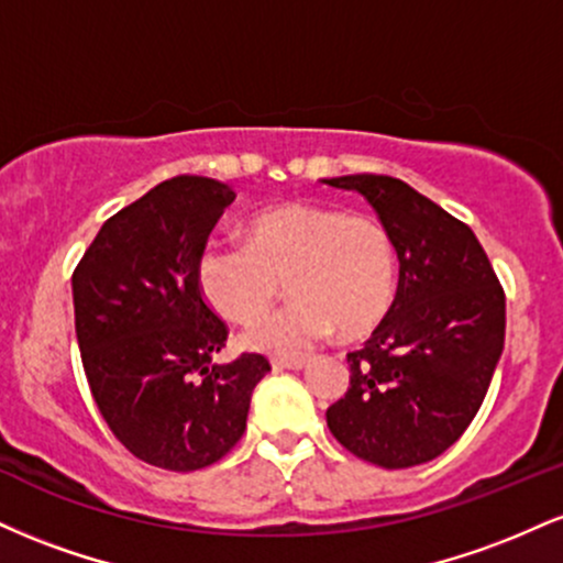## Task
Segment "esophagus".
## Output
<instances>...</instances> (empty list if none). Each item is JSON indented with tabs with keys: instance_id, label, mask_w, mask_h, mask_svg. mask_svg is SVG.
Returning a JSON list of instances; mask_svg holds the SVG:
<instances>
[{
	"instance_id": "1",
	"label": "esophagus",
	"mask_w": 563,
	"mask_h": 563,
	"mask_svg": "<svg viewBox=\"0 0 563 563\" xmlns=\"http://www.w3.org/2000/svg\"><path fill=\"white\" fill-rule=\"evenodd\" d=\"M303 365H307V360H303V357H286V360H283V357H275L273 360V367H275V371H301V367Z\"/></svg>"
}]
</instances>
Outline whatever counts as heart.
<instances>
[{
	"label": "heart",
	"instance_id": "1",
	"mask_svg": "<svg viewBox=\"0 0 563 563\" xmlns=\"http://www.w3.org/2000/svg\"><path fill=\"white\" fill-rule=\"evenodd\" d=\"M288 280L296 296L249 328L243 344L294 357L339 328L363 335L384 320L397 286L389 230L371 214L322 203H286L251 219L249 241H211L198 260V283L219 314L262 318Z\"/></svg>",
	"mask_w": 563,
	"mask_h": 563
}]
</instances>
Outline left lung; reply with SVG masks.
Wrapping results in <instances>:
<instances>
[{"label": "left lung", "instance_id": "left-lung-1", "mask_svg": "<svg viewBox=\"0 0 563 563\" xmlns=\"http://www.w3.org/2000/svg\"><path fill=\"white\" fill-rule=\"evenodd\" d=\"M389 230L399 283L363 349L346 354L349 389L328 429L352 455L410 468L452 448L487 397L506 341V294L468 224L402 179L349 174Z\"/></svg>", "mask_w": 563, "mask_h": 563}]
</instances>
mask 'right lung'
<instances>
[{"mask_svg":"<svg viewBox=\"0 0 563 563\" xmlns=\"http://www.w3.org/2000/svg\"><path fill=\"white\" fill-rule=\"evenodd\" d=\"M232 200L219 179H166L102 224L70 277L97 410L134 457L166 471L222 461L269 371L249 352L214 363L230 331L200 290L198 260Z\"/></svg>","mask_w":563,"mask_h":563,"instance_id":"add662e5","label":"right lung"}]
</instances>
